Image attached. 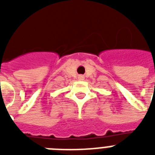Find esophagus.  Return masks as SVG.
<instances>
[{
    "instance_id": "34e87169",
    "label": "esophagus",
    "mask_w": 155,
    "mask_h": 155,
    "mask_svg": "<svg viewBox=\"0 0 155 155\" xmlns=\"http://www.w3.org/2000/svg\"><path fill=\"white\" fill-rule=\"evenodd\" d=\"M80 80H82V79H84V77H83L82 75H81V76H80Z\"/></svg>"
}]
</instances>
